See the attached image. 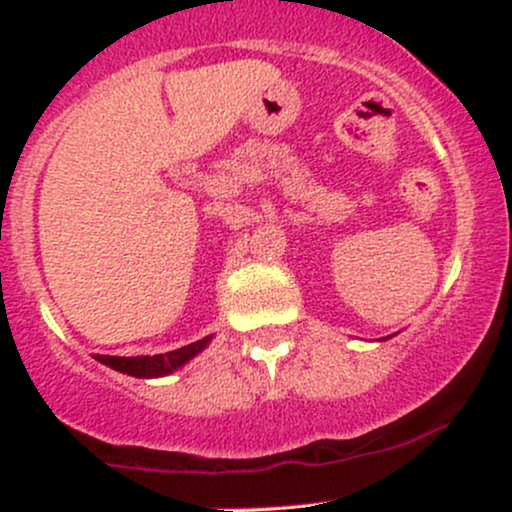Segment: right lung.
I'll use <instances>...</instances> for the list:
<instances>
[{
	"mask_svg": "<svg viewBox=\"0 0 512 512\" xmlns=\"http://www.w3.org/2000/svg\"><path fill=\"white\" fill-rule=\"evenodd\" d=\"M209 337L192 342L182 349L168 351V354H156V356H96V361H101L103 366H110L120 373L132 375V378H163V375L175 373V370L190 363L197 354H202L211 342Z\"/></svg>",
	"mask_w": 512,
	"mask_h": 512,
	"instance_id": "add662e5",
	"label": "right lung"
}]
</instances>
